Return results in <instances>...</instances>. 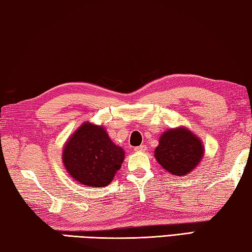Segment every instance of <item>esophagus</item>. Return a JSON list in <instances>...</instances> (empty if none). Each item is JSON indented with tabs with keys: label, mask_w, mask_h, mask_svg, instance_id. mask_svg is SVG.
Listing matches in <instances>:
<instances>
[{
	"label": "esophagus",
	"mask_w": 252,
	"mask_h": 252,
	"mask_svg": "<svg viewBox=\"0 0 252 252\" xmlns=\"http://www.w3.org/2000/svg\"><path fill=\"white\" fill-rule=\"evenodd\" d=\"M135 151H146L147 150V147L145 145H141V146H138L134 148Z\"/></svg>",
	"instance_id": "34e87169"
}]
</instances>
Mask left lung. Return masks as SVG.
I'll list each match as a JSON object with an SVG mask.
<instances>
[{"label": "left lung", "instance_id": "1", "mask_svg": "<svg viewBox=\"0 0 252 252\" xmlns=\"http://www.w3.org/2000/svg\"><path fill=\"white\" fill-rule=\"evenodd\" d=\"M204 155L199 139L186 129H171L160 137L155 150L157 161L170 174L183 176L193 170Z\"/></svg>", "mask_w": 252, "mask_h": 252}]
</instances>
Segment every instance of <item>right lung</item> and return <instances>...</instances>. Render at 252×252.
<instances>
[{"label":"right lung","mask_w":252,"mask_h":252,"mask_svg":"<svg viewBox=\"0 0 252 252\" xmlns=\"http://www.w3.org/2000/svg\"><path fill=\"white\" fill-rule=\"evenodd\" d=\"M125 151L115 146L102 126L84 123L63 148V160L76 182L90 187L106 186L121 168Z\"/></svg>","instance_id":"1"}]
</instances>
